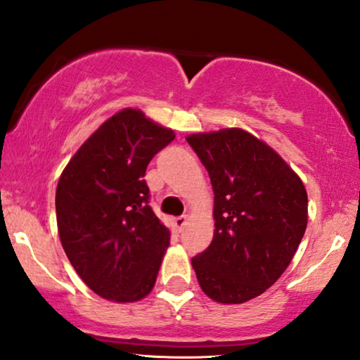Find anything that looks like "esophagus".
Listing matches in <instances>:
<instances>
[{"label": "esophagus", "mask_w": 360, "mask_h": 360, "mask_svg": "<svg viewBox=\"0 0 360 360\" xmlns=\"http://www.w3.org/2000/svg\"><path fill=\"white\" fill-rule=\"evenodd\" d=\"M186 224H188V215H181V217L176 219V227L179 230H183Z\"/></svg>", "instance_id": "obj_1"}]
</instances>
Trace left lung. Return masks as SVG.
<instances>
[{"label":"left lung","mask_w":360,"mask_h":360,"mask_svg":"<svg viewBox=\"0 0 360 360\" xmlns=\"http://www.w3.org/2000/svg\"><path fill=\"white\" fill-rule=\"evenodd\" d=\"M209 172L215 230L193 258L200 288L224 304L257 298L283 275L308 224L303 181L270 146L240 128L189 135Z\"/></svg>","instance_id":"left-lung-1"}]
</instances>
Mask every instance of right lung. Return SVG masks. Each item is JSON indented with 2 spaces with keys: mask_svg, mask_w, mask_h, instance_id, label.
Here are the masks:
<instances>
[{
  "mask_svg": "<svg viewBox=\"0 0 360 360\" xmlns=\"http://www.w3.org/2000/svg\"><path fill=\"white\" fill-rule=\"evenodd\" d=\"M174 140L135 108L108 118L72 156L56 191L60 243L94 293L133 303L155 286L169 230L150 207L146 167Z\"/></svg>",
  "mask_w": 360,
  "mask_h": 360,
  "instance_id": "right-lung-1",
  "label": "right lung"
}]
</instances>
